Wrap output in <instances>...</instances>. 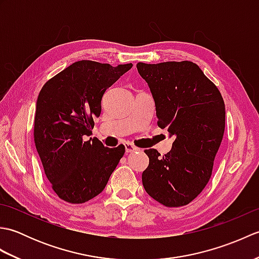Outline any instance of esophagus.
Returning <instances> with one entry per match:
<instances>
[{
	"label": "esophagus",
	"instance_id": "34e87169",
	"mask_svg": "<svg viewBox=\"0 0 259 259\" xmlns=\"http://www.w3.org/2000/svg\"><path fill=\"white\" fill-rule=\"evenodd\" d=\"M124 148H125V152L126 153H131V152H135L138 150V148L135 147L133 144H129V142H126L124 144Z\"/></svg>",
	"mask_w": 259,
	"mask_h": 259
}]
</instances>
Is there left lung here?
<instances>
[{
	"mask_svg": "<svg viewBox=\"0 0 259 259\" xmlns=\"http://www.w3.org/2000/svg\"><path fill=\"white\" fill-rule=\"evenodd\" d=\"M137 69L155 99L158 126L175 138L162 157L156 149L145 150L149 164L142 185L163 206L188 205L211 177L225 131L223 97L194 62H139Z\"/></svg>",
	"mask_w": 259,
	"mask_h": 259,
	"instance_id": "left-lung-1",
	"label": "left lung"
}]
</instances>
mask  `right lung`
I'll use <instances>...</instances> for the list:
<instances>
[{
    "instance_id": "1",
    "label": "right lung",
    "mask_w": 259,
    "mask_h": 259,
    "mask_svg": "<svg viewBox=\"0 0 259 259\" xmlns=\"http://www.w3.org/2000/svg\"><path fill=\"white\" fill-rule=\"evenodd\" d=\"M133 63L112 67L90 60L74 62L38 93L34 144L52 189L60 199L83 203L98 196L124 153L93 138V118L101 113L103 93Z\"/></svg>"
}]
</instances>
